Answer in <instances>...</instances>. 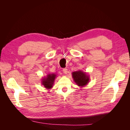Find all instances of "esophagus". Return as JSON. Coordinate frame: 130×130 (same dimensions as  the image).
Instances as JSON below:
<instances>
[{
	"mask_svg": "<svg viewBox=\"0 0 130 130\" xmlns=\"http://www.w3.org/2000/svg\"><path fill=\"white\" fill-rule=\"evenodd\" d=\"M63 72L64 74H67V73H68V70H67V69H66V68L63 69Z\"/></svg>",
	"mask_w": 130,
	"mask_h": 130,
	"instance_id": "1",
	"label": "esophagus"
}]
</instances>
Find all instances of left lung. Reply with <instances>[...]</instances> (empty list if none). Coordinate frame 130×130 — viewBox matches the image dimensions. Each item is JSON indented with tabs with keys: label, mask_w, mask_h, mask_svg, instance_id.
<instances>
[{
	"label": "left lung",
	"mask_w": 130,
	"mask_h": 130,
	"mask_svg": "<svg viewBox=\"0 0 130 130\" xmlns=\"http://www.w3.org/2000/svg\"><path fill=\"white\" fill-rule=\"evenodd\" d=\"M72 77L74 81L81 88L87 85L90 80L89 76L87 73L82 72L81 70H78V71L73 72Z\"/></svg>",
	"instance_id": "1"
}]
</instances>
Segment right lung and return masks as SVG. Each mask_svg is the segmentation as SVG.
I'll use <instances>...</instances> for the list:
<instances>
[{"instance_id": "right-lung-1", "label": "right lung", "mask_w": 130, "mask_h": 130, "mask_svg": "<svg viewBox=\"0 0 130 130\" xmlns=\"http://www.w3.org/2000/svg\"><path fill=\"white\" fill-rule=\"evenodd\" d=\"M57 75L55 73L48 74L47 75L42 78L41 84L47 89H50L53 87L55 80Z\"/></svg>"}]
</instances>
